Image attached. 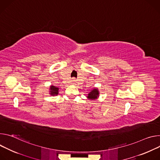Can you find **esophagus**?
<instances>
[{
    "label": "esophagus",
    "instance_id": "1",
    "mask_svg": "<svg viewBox=\"0 0 160 160\" xmlns=\"http://www.w3.org/2000/svg\"><path fill=\"white\" fill-rule=\"evenodd\" d=\"M72 81H75V79H74V78H72Z\"/></svg>",
    "mask_w": 160,
    "mask_h": 160
}]
</instances>
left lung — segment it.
<instances>
[{"mask_svg": "<svg viewBox=\"0 0 160 160\" xmlns=\"http://www.w3.org/2000/svg\"><path fill=\"white\" fill-rule=\"evenodd\" d=\"M99 96V91L97 88H94L89 93H88L87 98L90 100H96Z\"/></svg>", "mask_w": 160, "mask_h": 160, "instance_id": "left-lung-1", "label": "left lung"}]
</instances>
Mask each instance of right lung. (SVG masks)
Wrapping results in <instances>:
<instances>
[{"label": "right lung", "mask_w": 160, "mask_h": 160, "mask_svg": "<svg viewBox=\"0 0 160 160\" xmlns=\"http://www.w3.org/2000/svg\"><path fill=\"white\" fill-rule=\"evenodd\" d=\"M49 94L52 96H55L57 95L58 94V90H59V88L55 86H50L49 88Z\"/></svg>", "instance_id": "1"}]
</instances>
